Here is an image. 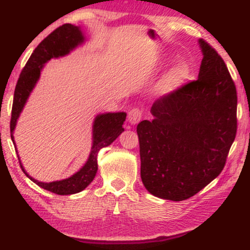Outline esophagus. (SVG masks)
Listing matches in <instances>:
<instances>
[{"instance_id":"obj_1","label":"esophagus","mask_w":250,"mask_h":250,"mask_svg":"<svg viewBox=\"0 0 250 250\" xmlns=\"http://www.w3.org/2000/svg\"><path fill=\"white\" fill-rule=\"evenodd\" d=\"M141 118H142V111L140 110L139 108H133L132 110L128 111L127 119H128L129 124H132V125L138 124V123L141 121Z\"/></svg>"}]
</instances>
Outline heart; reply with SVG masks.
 <instances>
[{"mask_svg": "<svg viewBox=\"0 0 250 250\" xmlns=\"http://www.w3.org/2000/svg\"><path fill=\"white\" fill-rule=\"evenodd\" d=\"M190 76V67L186 62H177L160 78L156 87L157 94L167 97L179 90Z\"/></svg>", "mask_w": 250, "mask_h": 250, "instance_id": "b5f03b06", "label": "heart"}]
</instances>
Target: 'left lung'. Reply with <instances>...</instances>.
<instances>
[{"label": "left lung", "mask_w": 250, "mask_h": 250, "mask_svg": "<svg viewBox=\"0 0 250 250\" xmlns=\"http://www.w3.org/2000/svg\"><path fill=\"white\" fill-rule=\"evenodd\" d=\"M198 80L162 97L139 123L141 179L150 193L181 201L220 175L237 133V90L224 61L204 40Z\"/></svg>", "instance_id": "1"}]
</instances>
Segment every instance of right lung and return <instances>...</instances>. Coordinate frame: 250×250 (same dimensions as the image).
<instances>
[{
	"instance_id": "obj_1",
	"label": "right lung",
	"mask_w": 250,
	"mask_h": 250,
	"mask_svg": "<svg viewBox=\"0 0 250 250\" xmlns=\"http://www.w3.org/2000/svg\"><path fill=\"white\" fill-rule=\"evenodd\" d=\"M85 39L83 30L80 26L66 23L60 26L54 32L50 34L46 39H44L39 44V46L34 50L32 56L27 61L25 68L20 74L19 80L17 82L15 97H13L11 122H10V131H11V140L15 143V132L17 122L30 93L40 80L41 71L44 64L52 58H60L69 54L71 51L83 44ZM126 119V112H104L99 114L94 118L93 127H92V148L90 156L82 168L67 179L54 181V182H40L26 172L21 162L20 166L26 174V176L36 183L37 186L43 188L50 192L61 194H74L83 191L95 177L98 170V152L104 146H110L119 135L124 132L123 124ZM16 148V143H15ZM18 152V151H17ZM18 155V153H17Z\"/></svg>"
}]
</instances>
